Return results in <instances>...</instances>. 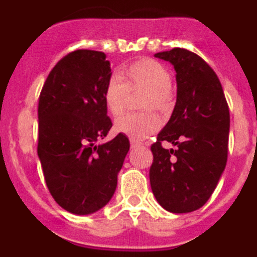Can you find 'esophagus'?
<instances>
[{"label":"esophagus","instance_id":"esophagus-1","mask_svg":"<svg viewBox=\"0 0 257 257\" xmlns=\"http://www.w3.org/2000/svg\"><path fill=\"white\" fill-rule=\"evenodd\" d=\"M130 144H131V148H136V147H140V145H142V143H140L139 140L133 139V138H131V139H130Z\"/></svg>","mask_w":257,"mask_h":257}]
</instances>
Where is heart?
Listing matches in <instances>:
<instances>
[{
  "instance_id": "obj_1",
  "label": "heart",
  "mask_w": 257,
  "mask_h": 257,
  "mask_svg": "<svg viewBox=\"0 0 257 257\" xmlns=\"http://www.w3.org/2000/svg\"><path fill=\"white\" fill-rule=\"evenodd\" d=\"M172 77L169 68L151 58L136 60L123 70V78L113 74L104 90V101L113 115L121 114L126 106L130 90L145 88L144 108H156L167 112L174 104L171 88ZM161 126V119L153 110L142 113H126L115 119V130L133 139L143 140L156 133Z\"/></svg>"
}]
</instances>
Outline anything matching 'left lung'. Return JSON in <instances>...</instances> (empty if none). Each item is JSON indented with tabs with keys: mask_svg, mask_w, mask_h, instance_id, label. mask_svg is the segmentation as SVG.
I'll return each instance as SVG.
<instances>
[{
	"mask_svg": "<svg viewBox=\"0 0 257 257\" xmlns=\"http://www.w3.org/2000/svg\"><path fill=\"white\" fill-rule=\"evenodd\" d=\"M176 70L178 97L170 121L151 147L152 192L165 210L187 213L205 205L228 160L230 114L212 68L189 50L157 52ZM163 141L177 145L166 150Z\"/></svg>",
	"mask_w": 257,
	"mask_h": 257,
	"instance_id": "8db88e82",
	"label": "left lung"
}]
</instances>
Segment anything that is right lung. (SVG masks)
Returning a JSON list of instances; mask_svg holds the SVG:
<instances>
[{
  "label": "right lung",
  "mask_w": 257,
  "mask_h": 257,
  "mask_svg": "<svg viewBox=\"0 0 257 257\" xmlns=\"http://www.w3.org/2000/svg\"><path fill=\"white\" fill-rule=\"evenodd\" d=\"M105 54L76 50L56 63L38 100V145L45 181L60 207L88 215L110 201L130 142L123 134L104 144L112 127L104 90Z\"/></svg>",
  "instance_id": "obj_1"
}]
</instances>
